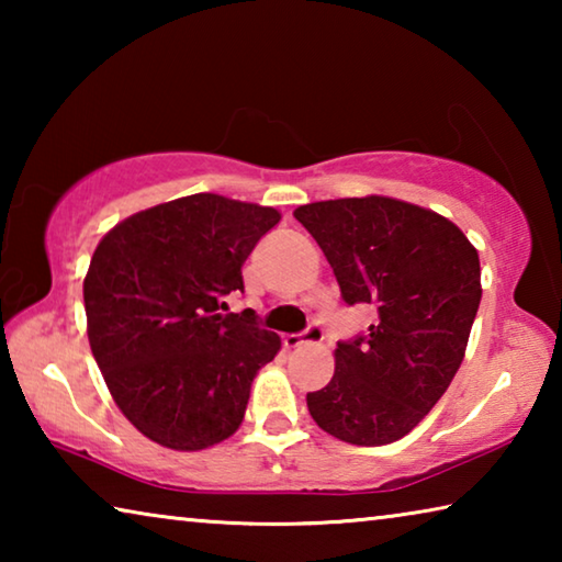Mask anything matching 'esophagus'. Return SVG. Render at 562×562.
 Masks as SVG:
<instances>
[{"label": "esophagus", "mask_w": 562, "mask_h": 562, "mask_svg": "<svg viewBox=\"0 0 562 562\" xmlns=\"http://www.w3.org/2000/svg\"><path fill=\"white\" fill-rule=\"evenodd\" d=\"M322 341V329L317 325L307 327V331H302V335H288L282 339V345L288 349H300V347H307V345H317Z\"/></svg>", "instance_id": "34e87169"}]
</instances>
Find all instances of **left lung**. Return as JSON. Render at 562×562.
<instances>
[{"mask_svg":"<svg viewBox=\"0 0 562 562\" xmlns=\"http://www.w3.org/2000/svg\"><path fill=\"white\" fill-rule=\"evenodd\" d=\"M341 300L374 304L367 335L337 341L335 376L307 394L319 429L355 446L406 436L459 372L481 302L479 252L439 213L384 195L300 205Z\"/></svg>","mask_w":562,"mask_h":562,"instance_id":"obj_1","label":"left lung"}]
</instances>
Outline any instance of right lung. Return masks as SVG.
Masks as SVG:
<instances>
[{
    "label": "right lung",
    "mask_w": 562,
    "mask_h": 562,
    "mask_svg": "<svg viewBox=\"0 0 562 562\" xmlns=\"http://www.w3.org/2000/svg\"><path fill=\"white\" fill-rule=\"evenodd\" d=\"M280 223L274 207L195 193L126 217L93 252L89 345L123 416L166 449L201 451L243 424L250 384L280 351L245 292L243 262Z\"/></svg>",
    "instance_id": "add662e5"
}]
</instances>
